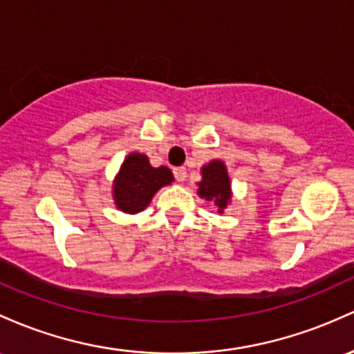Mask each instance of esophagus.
I'll return each mask as SVG.
<instances>
[{"label":"esophagus","mask_w":354,"mask_h":354,"mask_svg":"<svg viewBox=\"0 0 354 354\" xmlns=\"http://www.w3.org/2000/svg\"><path fill=\"white\" fill-rule=\"evenodd\" d=\"M173 174H174V178H176V181H185L186 180V168L185 166H178V168L173 169Z\"/></svg>","instance_id":"obj_1"}]
</instances>
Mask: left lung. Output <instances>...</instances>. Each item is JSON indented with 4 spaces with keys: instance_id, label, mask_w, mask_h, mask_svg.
Returning a JSON list of instances; mask_svg holds the SVG:
<instances>
[{
    "instance_id": "1",
    "label": "left lung",
    "mask_w": 354,
    "mask_h": 354,
    "mask_svg": "<svg viewBox=\"0 0 354 354\" xmlns=\"http://www.w3.org/2000/svg\"><path fill=\"white\" fill-rule=\"evenodd\" d=\"M201 176L203 180L198 183V195L213 201L221 213L230 201V180H228L227 168L221 161H212L201 168Z\"/></svg>"
}]
</instances>
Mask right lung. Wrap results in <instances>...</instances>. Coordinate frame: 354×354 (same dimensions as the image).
I'll list each match as a JSON object with an SVG mask.
<instances>
[{
	"label": "right lung",
	"instance_id": "obj_1",
	"mask_svg": "<svg viewBox=\"0 0 354 354\" xmlns=\"http://www.w3.org/2000/svg\"><path fill=\"white\" fill-rule=\"evenodd\" d=\"M173 180V173L166 166L153 168L145 154H129L115 178V205L124 213L142 212L153 200L154 193Z\"/></svg>",
	"mask_w": 354,
	"mask_h": 354
}]
</instances>
